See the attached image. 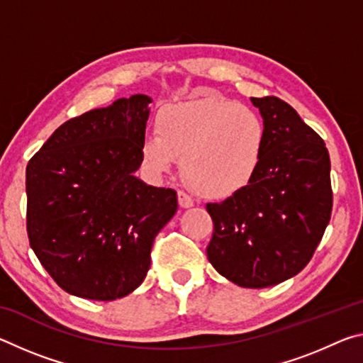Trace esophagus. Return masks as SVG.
<instances>
[{
  "instance_id": "34e87169",
  "label": "esophagus",
  "mask_w": 363,
  "mask_h": 363,
  "mask_svg": "<svg viewBox=\"0 0 363 363\" xmlns=\"http://www.w3.org/2000/svg\"><path fill=\"white\" fill-rule=\"evenodd\" d=\"M177 200H179V205H181L182 208H190V206H194V200H192V196L187 195L186 192H182V190H179V192H177Z\"/></svg>"
}]
</instances>
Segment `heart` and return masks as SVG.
<instances>
[{
	"mask_svg": "<svg viewBox=\"0 0 363 363\" xmlns=\"http://www.w3.org/2000/svg\"><path fill=\"white\" fill-rule=\"evenodd\" d=\"M266 138V125L256 110L205 93L163 108L157 133L145 134L140 152L155 174L169 173L182 157V173L192 186L219 199L253 179Z\"/></svg>",
	"mask_w": 363,
	"mask_h": 363,
	"instance_id": "b5f03b06",
	"label": "heart"
}]
</instances>
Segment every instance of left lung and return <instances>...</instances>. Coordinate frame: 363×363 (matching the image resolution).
Returning a JSON list of instances; mask_svg holds the SVG:
<instances>
[{"label":"left lung","mask_w":363,"mask_h":363,"mask_svg":"<svg viewBox=\"0 0 363 363\" xmlns=\"http://www.w3.org/2000/svg\"><path fill=\"white\" fill-rule=\"evenodd\" d=\"M267 130L253 179L220 203H208V259L245 288H266L301 272L327 229L333 208L323 139L275 96L251 97Z\"/></svg>","instance_id":"obj_1"}]
</instances>
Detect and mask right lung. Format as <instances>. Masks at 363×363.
I'll use <instances>...</instances> for the list:
<instances>
[{
  "mask_svg": "<svg viewBox=\"0 0 363 363\" xmlns=\"http://www.w3.org/2000/svg\"><path fill=\"white\" fill-rule=\"evenodd\" d=\"M150 102L134 94L70 118L27 164L30 247L73 296L113 301L136 290L177 211L176 190L134 176Z\"/></svg>",
  "mask_w": 363,
  "mask_h": 363,
  "instance_id": "right-lung-1",
  "label": "right lung"
}]
</instances>
